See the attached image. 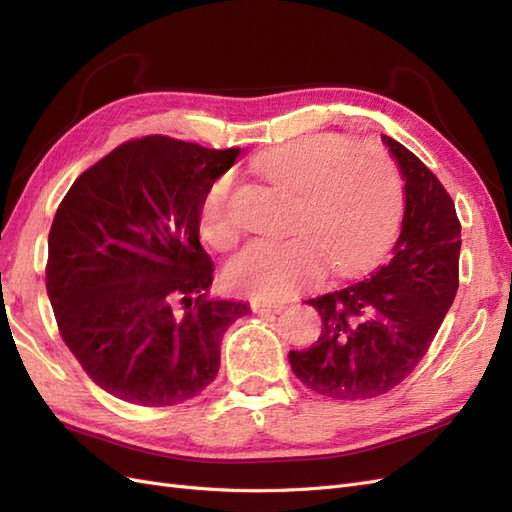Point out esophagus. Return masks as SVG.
I'll return each mask as SVG.
<instances>
[{
    "instance_id": "34e87169",
    "label": "esophagus",
    "mask_w": 512,
    "mask_h": 512,
    "mask_svg": "<svg viewBox=\"0 0 512 512\" xmlns=\"http://www.w3.org/2000/svg\"><path fill=\"white\" fill-rule=\"evenodd\" d=\"M252 309L256 314H280L286 309L284 303H269V301H256L252 305Z\"/></svg>"
}]
</instances>
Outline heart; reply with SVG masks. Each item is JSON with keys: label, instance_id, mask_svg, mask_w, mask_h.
Wrapping results in <instances>:
<instances>
[{"label": "heart", "instance_id": "b5f03b06", "mask_svg": "<svg viewBox=\"0 0 512 512\" xmlns=\"http://www.w3.org/2000/svg\"><path fill=\"white\" fill-rule=\"evenodd\" d=\"M273 185L297 194L290 218L294 235L254 239L228 262L226 282L245 294L277 299L322 273L354 271L389 243L401 211L395 168L380 149H348L333 136L288 141L254 158ZM232 177L215 179L198 207V226L215 250H228L239 228L230 211Z\"/></svg>", "mask_w": 512, "mask_h": 512}]
</instances>
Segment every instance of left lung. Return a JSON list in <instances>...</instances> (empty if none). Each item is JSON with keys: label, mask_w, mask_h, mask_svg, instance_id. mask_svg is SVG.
Wrapping results in <instances>:
<instances>
[{"label": "left lung", "mask_w": 512, "mask_h": 512, "mask_svg": "<svg viewBox=\"0 0 512 512\" xmlns=\"http://www.w3.org/2000/svg\"><path fill=\"white\" fill-rule=\"evenodd\" d=\"M404 177L399 239L363 280L305 301L322 318L318 342L290 350L307 389L333 399L389 393L421 363L459 288L461 224L453 198L410 149L382 134Z\"/></svg>", "instance_id": "8db88e82"}]
</instances>
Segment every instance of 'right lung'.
I'll use <instances>...</instances> for the list:
<instances>
[{
	"mask_svg": "<svg viewBox=\"0 0 512 512\" xmlns=\"http://www.w3.org/2000/svg\"><path fill=\"white\" fill-rule=\"evenodd\" d=\"M239 149L134 138L72 183L49 232L46 292L85 374L128 404L196 397L220 369L222 335L250 314L211 301L198 207Z\"/></svg>",
	"mask_w": 512,
	"mask_h": 512,
	"instance_id": "obj_1",
	"label": "right lung"
}]
</instances>
